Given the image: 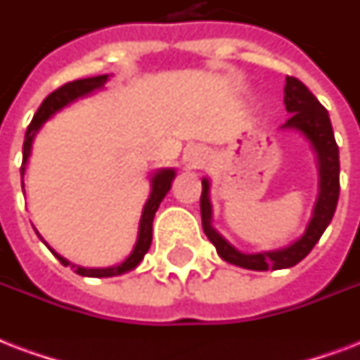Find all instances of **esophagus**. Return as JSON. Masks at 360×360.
I'll list each match as a JSON object with an SVG mask.
<instances>
[{
  "label": "esophagus",
  "mask_w": 360,
  "mask_h": 360,
  "mask_svg": "<svg viewBox=\"0 0 360 360\" xmlns=\"http://www.w3.org/2000/svg\"><path fill=\"white\" fill-rule=\"evenodd\" d=\"M191 162H192V164H198V156H196V155H194V156H192V158H191Z\"/></svg>",
  "instance_id": "obj_1"
}]
</instances>
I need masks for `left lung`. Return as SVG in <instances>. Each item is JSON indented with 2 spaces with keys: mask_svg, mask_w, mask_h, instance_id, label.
<instances>
[{
  "mask_svg": "<svg viewBox=\"0 0 360 360\" xmlns=\"http://www.w3.org/2000/svg\"><path fill=\"white\" fill-rule=\"evenodd\" d=\"M285 109L290 117L283 128H296L308 137L317 153L319 166V198L315 204L314 217L309 221L306 234L292 245L270 251V253L243 255L236 251L223 236H219L211 226V204H210V181H202V196H200V211H202V226L205 236L215 245L217 253L230 264L241 266L247 270H281L298 264L304 257L314 249L326 226L330 224L338 205L340 196V155L338 145L334 139L333 124L328 119V111L321 105L319 100L308 90V86L296 77H287L285 81Z\"/></svg>",
  "mask_w": 360,
  "mask_h": 360,
  "instance_id": "8db88e82",
  "label": "left lung"
}]
</instances>
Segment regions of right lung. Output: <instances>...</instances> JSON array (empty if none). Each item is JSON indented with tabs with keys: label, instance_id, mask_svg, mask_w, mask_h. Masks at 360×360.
<instances>
[{
	"label": "right lung",
	"instance_id": "add662e5",
	"mask_svg": "<svg viewBox=\"0 0 360 360\" xmlns=\"http://www.w3.org/2000/svg\"><path fill=\"white\" fill-rule=\"evenodd\" d=\"M107 81V75H98V77H89V79H79V81L65 82L60 89H56L54 92L46 96L41 107L37 109V113L34 115V119L30 122L26 130V137H24V147H22V168L20 174L24 175L26 172V162L30 158V153H32V143H34L35 134L39 131V128L43 126L51 115H54L58 109H62L64 105H68L70 101L81 98V96L89 94L92 90L101 89ZM175 177L174 169H160L156 172L155 177H153V188H150V196L147 200V204L143 207V215H141V221H139V234H137V241L134 251L128 259L119 266H111V268H81V266L70 264L64 257H60L54 251L52 253L56 255V259L62 262L64 266L70 264L73 270L79 274V276H89V278H111V276H119V274H124V271L134 270L141 259L145 257V253L149 251L150 241H153V219H155V213L158 210V205L164 200V196L168 194L169 186H172V181ZM22 191H24V183H22Z\"/></svg>",
	"mask_w": 360,
	"mask_h": 360
}]
</instances>
